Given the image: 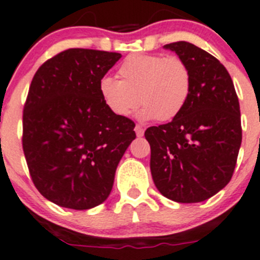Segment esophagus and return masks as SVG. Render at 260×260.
I'll return each instance as SVG.
<instances>
[{"label":"esophagus","instance_id":"34e87169","mask_svg":"<svg viewBox=\"0 0 260 260\" xmlns=\"http://www.w3.org/2000/svg\"><path fill=\"white\" fill-rule=\"evenodd\" d=\"M135 132H136V135H137V137H142V136H144V133H145V129L141 127V125L137 124L135 127Z\"/></svg>","mask_w":260,"mask_h":260}]
</instances>
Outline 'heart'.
Instances as JSON below:
<instances>
[{
    "label": "heart",
    "mask_w": 260,
    "mask_h": 260,
    "mask_svg": "<svg viewBox=\"0 0 260 260\" xmlns=\"http://www.w3.org/2000/svg\"><path fill=\"white\" fill-rule=\"evenodd\" d=\"M118 77H104L99 92L106 108L120 118L140 103V118L168 122L185 109L192 88L190 68L178 56L133 53L119 65Z\"/></svg>",
    "instance_id": "b5f03b06"
}]
</instances>
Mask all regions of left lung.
I'll return each mask as SVG.
<instances>
[{
	"label": "left lung",
	"mask_w": 260,
	"mask_h": 260,
	"mask_svg": "<svg viewBox=\"0 0 260 260\" xmlns=\"http://www.w3.org/2000/svg\"><path fill=\"white\" fill-rule=\"evenodd\" d=\"M164 48L185 60L192 88L172 122L145 132L151 176L166 198L200 203L222 190L234 174L242 140L239 99L231 75L209 52L185 41Z\"/></svg>",
	"instance_id": "left-lung-1"
}]
</instances>
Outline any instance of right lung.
<instances>
[{
  "mask_svg": "<svg viewBox=\"0 0 260 260\" xmlns=\"http://www.w3.org/2000/svg\"><path fill=\"white\" fill-rule=\"evenodd\" d=\"M118 52L69 48L40 67L23 113L31 181L59 207L86 210L113 188L116 167L136 138L135 123L106 108L99 83Z\"/></svg>",
  "mask_w": 260,
  "mask_h": 260,
  "instance_id": "right-lung-1",
  "label": "right lung"
}]
</instances>
